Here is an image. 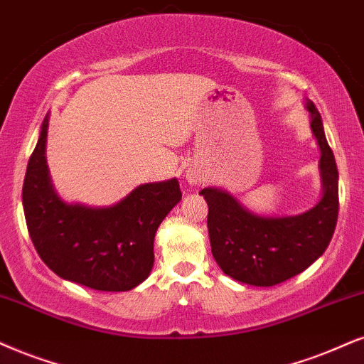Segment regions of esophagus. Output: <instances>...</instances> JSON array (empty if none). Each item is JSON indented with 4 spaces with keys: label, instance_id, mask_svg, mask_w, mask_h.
Instances as JSON below:
<instances>
[{
    "label": "esophagus",
    "instance_id": "34e87169",
    "mask_svg": "<svg viewBox=\"0 0 364 364\" xmlns=\"http://www.w3.org/2000/svg\"><path fill=\"white\" fill-rule=\"evenodd\" d=\"M185 176H186V181L190 183V185H200L201 179H203V178H201L200 171H196V169H193V168L186 169Z\"/></svg>",
    "mask_w": 364,
    "mask_h": 364
}]
</instances>
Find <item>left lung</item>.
Listing matches in <instances>:
<instances>
[{
  "label": "left lung",
  "instance_id": "8db88e82",
  "mask_svg": "<svg viewBox=\"0 0 364 364\" xmlns=\"http://www.w3.org/2000/svg\"><path fill=\"white\" fill-rule=\"evenodd\" d=\"M306 109L321 149L323 191L312 208L292 216H264L252 213L222 188L200 191L208 203L211 254L220 269L238 282L257 287L285 282L314 264L333 238L339 210L338 168L321 114L309 99Z\"/></svg>",
  "mask_w": 364,
  "mask_h": 364
}]
</instances>
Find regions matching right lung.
<instances>
[{
	"instance_id": "add662e5",
	"label": "right lung",
	"mask_w": 364,
	"mask_h": 364,
	"mask_svg": "<svg viewBox=\"0 0 364 364\" xmlns=\"http://www.w3.org/2000/svg\"><path fill=\"white\" fill-rule=\"evenodd\" d=\"M48 114L23 183V210L40 259L58 277L95 291H131L149 277L154 235L181 200L176 178L146 183L121 201L95 208L67 203L47 164Z\"/></svg>"
}]
</instances>
